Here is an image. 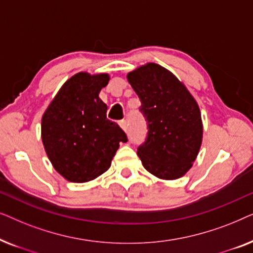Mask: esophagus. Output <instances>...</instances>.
<instances>
[{
    "instance_id": "34e87169",
    "label": "esophagus",
    "mask_w": 253,
    "mask_h": 253,
    "mask_svg": "<svg viewBox=\"0 0 253 253\" xmlns=\"http://www.w3.org/2000/svg\"><path fill=\"white\" fill-rule=\"evenodd\" d=\"M119 124H120V126L122 127V129H123L124 131H126V130H127V123H126V120L120 121Z\"/></svg>"
}]
</instances>
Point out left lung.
<instances>
[{"mask_svg":"<svg viewBox=\"0 0 253 253\" xmlns=\"http://www.w3.org/2000/svg\"><path fill=\"white\" fill-rule=\"evenodd\" d=\"M126 78L147 121L146 140L137 151L144 168L161 179L182 177L202 146L198 103L175 75L159 64L141 65Z\"/></svg>","mask_w":253,"mask_h":253,"instance_id":"left-lung-1","label":"left lung"}]
</instances>
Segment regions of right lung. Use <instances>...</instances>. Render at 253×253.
<instances>
[{
  "mask_svg": "<svg viewBox=\"0 0 253 253\" xmlns=\"http://www.w3.org/2000/svg\"><path fill=\"white\" fill-rule=\"evenodd\" d=\"M107 74L78 72L62 85L41 120L44 151L58 174L68 181H92L108 170L126 134L107 119L99 93Z\"/></svg>",
  "mask_w": 253,
  "mask_h": 253,
  "instance_id": "obj_1",
  "label": "right lung"
}]
</instances>
